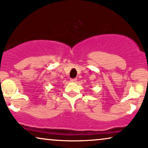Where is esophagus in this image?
<instances>
[{
    "label": "esophagus",
    "instance_id": "esophagus-1",
    "mask_svg": "<svg viewBox=\"0 0 148 148\" xmlns=\"http://www.w3.org/2000/svg\"><path fill=\"white\" fill-rule=\"evenodd\" d=\"M76 80H77V79H76V78H72V79L70 80V81L72 82H76Z\"/></svg>",
    "mask_w": 148,
    "mask_h": 148
}]
</instances>
